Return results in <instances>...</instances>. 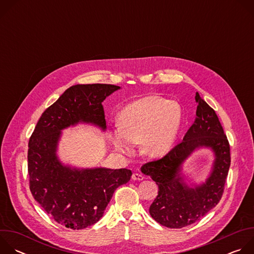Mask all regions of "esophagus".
Masks as SVG:
<instances>
[{"label": "esophagus", "instance_id": "obj_1", "mask_svg": "<svg viewBox=\"0 0 254 254\" xmlns=\"http://www.w3.org/2000/svg\"><path fill=\"white\" fill-rule=\"evenodd\" d=\"M131 179H132V180H134V181H142V180H143V176H142V175H140V174L134 173V174H132Z\"/></svg>", "mask_w": 254, "mask_h": 254}]
</instances>
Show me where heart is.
<instances>
[{
	"label": "heart",
	"mask_w": 254,
	"mask_h": 254,
	"mask_svg": "<svg viewBox=\"0 0 254 254\" xmlns=\"http://www.w3.org/2000/svg\"><path fill=\"white\" fill-rule=\"evenodd\" d=\"M182 124L183 108L178 101L148 95L123 108L112 141L123 154H131L133 144L141 143L144 155L159 158L172 149Z\"/></svg>",
	"instance_id": "b5f03b06"
}]
</instances>
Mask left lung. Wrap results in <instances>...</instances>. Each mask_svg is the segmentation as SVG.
<instances>
[{
	"instance_id": "8db88e82",
	"label": "left lung",
	"mask_w": 254,
	"mask_h": 254,
	"mask_svg": "<svg viewBox=\"0 0 254 254\" xmlns=\"http://www.w3.org/2000/svg\"><path fill=\"white\" fill-rule=\"evenodd\" d=\"M196 119L183 140L162 159L144 164L141 173L159 187L150 207L153 218L169 228H183L201 219L219 203L230 167V147L218 117L196 92ZM201 148L213 154L209 175L200 184L183 173L187 159Z\"/></svg>"
}]
</instances>
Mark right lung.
Listing matches in <instances>:
<instances>
[{"label":"right lung","instance_id":"right-lung-1","mask_svg":"<svg viewBox=\"0 0 254 254\" xmlns=\"http://www.w3.org/2000/svg\"><path fill=\"white\" fill-rule=\"evenodd\" d=\"M120 86L76 84L69 87L42 114L29 139L30 190L59 224L79 230L103 216L118 187L127 184L131 171L103 167L78 168L58 156L62 130L90 125L106 130L102 101Z\"/></svg>","mask_w":254,"mask_h":254}]
</instances>
